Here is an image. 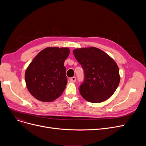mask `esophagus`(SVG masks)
Here are the masks:
<instances>
[{"label":"esophagus","instance_id":"esophagus-1","mask_svg":"<svg viewBox=\"0 0 146 146\" xmlns=\"http://www.w3.org/2000/svg\"><path fill=\"white\" fill-rule=\"evenodd\" d=\"M70 81L71 82H72V83H74V82H76V79L75 77L71 78L70 79Z\"/></svg>","mask_w":146,"mask_h":146}]
</instances>
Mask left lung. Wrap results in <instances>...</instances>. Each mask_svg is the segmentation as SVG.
Segmentation results:
<instances>
[{"label": "left lung", "instance_id": "1", "mask_svg": "<svg viewBox=\"0 0 146 146\" xmlns=\"http://www.w3.org/2000/svg\"><path fill=\"white\" fill-rule=\"evenodd\" d=\"M73 52L85 72V81L79 88L82 96L92 103L107 100L115 92L120 82L115 61L96 47L76 48Z\"/></svg>", "mask_w": 146, "mask_h": 146}]
</instances>
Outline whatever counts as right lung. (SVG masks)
<instances>
[{"instance_id": "1", "label": "right lung", "mask_w": 146, "mask_h": 146, "mask_svg": "<svg viewBox=\"0 0 146 146\" xmlns=\"http://www.w3.org/2000/svg\"><path fill=\"white\" fill-rule=\"evenodd\" d=\"M69 53L67 47H47L38 54L27 68V88L38 101L51 102L63 94L67 83L64 63Z\"/></svg>"}]
</instances>
